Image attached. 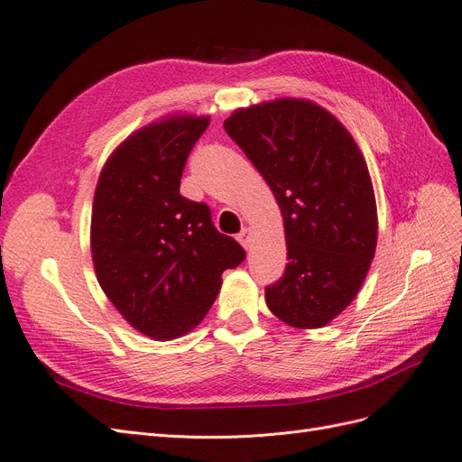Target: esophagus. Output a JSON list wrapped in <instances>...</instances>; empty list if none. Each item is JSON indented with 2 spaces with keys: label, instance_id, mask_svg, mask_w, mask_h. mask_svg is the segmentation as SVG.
I'll return each mask as SVG.
<instances>
[{
  "label": "esophagus",
  "instance_id": "esophagus-1",
  "mask_svg": "<svg viewBox=\"0 0 462 462\" xmlns=\"http://www.w3.org/2000/svg\"><path fill=\"white\" fill-rule=\"evenodd\" d=\"M236 241H239L246 250L250 248V243H253V231H250L248 227H243L241 233L236 235Z\"/></svg>",
  "mask_w": 462,
  "mask_h": 462
}]
</instances>
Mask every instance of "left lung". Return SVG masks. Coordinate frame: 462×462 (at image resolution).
<instances>
[{"label": "left lung", "mask_w": 462, "mask_h": 462, "mask_svg": "<svg viewBox=\"0 0 462 462\" xmlns=\"http://www.w3.org/2000/svg\"><path fill=\"white\" fill-rule=\"evenodd\" d=\"M223 127L282 208L289 263L265 304L292 328H324L353 302L375 254V197L355 138L297 97L236 109Z\"/></svg>", "instance_id": "left-lung-1"}]
</instances>
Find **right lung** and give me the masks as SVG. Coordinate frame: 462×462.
I'll list each match as a JSON object with an SVG mask.
<instances>
[{"mask_svg":"<svg viewBox=\"0 0 462 462\" xmlns=\"http://www.w3.org/2000/svg\"><path fill=\"white\" fill-rule=\"evenodd\" d=\"M209 117L170 116L114 150L97 179L90 248L97 283L129 324L156 341L197 328L245 260L209 208L179 192L192 146Z\"/></svg>","mask_w":462,"mask_h":462,"instance_id":"obj_1","label":"right lung"}]
</instances>
